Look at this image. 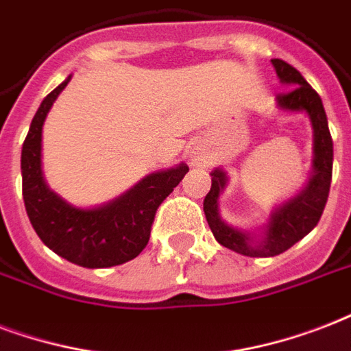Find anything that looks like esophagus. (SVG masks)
<instances>
[{
  "label": "esophagus",
  "mask_w": 351,
  "mask_h": 351,
  "mask_svg": "<svg viewBox=\"0 0 351 351\" xmlns=\"http://www.w3.org/2000/svg\"><path fill=\"white\" fill-rule=\"evenodd\" d=\"M190 161H192L194 167H206V165H208V157H206L205 154H201V152H194Z\"/></svg>",
  "instance_id": "34e87169"
}]
</instances>
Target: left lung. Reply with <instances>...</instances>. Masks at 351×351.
I'll list each match as a JSON object with an SVG mask.
<instances>
[{
    "label": "left lung",
    "mask_w": 351,
    "mask_h": 351,
    "mask_svg": "<svg viewBox=\"0 0 351 351\" xmlns=\"http://www.w3.org/2000/svg\"><path fill=\"white\" fill-rule=\"evenodd\" d=\"M271 62L280 80L291 88L287 89L286 93L276 95V102L280 108L287 111H306L313 124V176L309 179L308 186L295 199L287 201L286 205L276 208L271 223L267 225L263 240L256 243H252L249 234L232 229L219 218L218 195L227 183L223 170L219 168L214 170L213 186L203 201L206 221L218 243L240 254L254 258L282 254L313 230L324 213L326 201L330 195L331 172H333V141H331L328 119H326L324 106L319 93L306 82V78L293 65L280 58H274Z\"/></svg>",
    "instance_id": "obj_1"
}]
</instances>
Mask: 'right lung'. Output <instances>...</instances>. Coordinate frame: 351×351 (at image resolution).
<instances>
[{
    "mask_svg": "<svg viewBox=\"0 0 351 351\" xmlns=\"http://www.w3.org/2000/svg\"><path fill=\"white\" fill-rule=\"evenodd\" d=\"M69 78L43 99L21 148L27 216L40 240L67 262L102 269L133 260L148 245L152 223L162 201L189 172L186 165L156 172L99 208H77L47 189L42 176V126Z\"/></svg>",
    "mask_w": 351,
    "mask_h": 351,
    "instance_id": "right-lung-1",
    "label": "right lung"
}]
</instances>
